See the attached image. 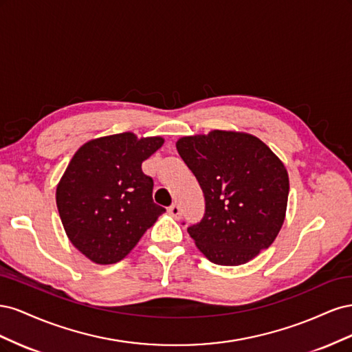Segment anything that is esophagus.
I'll list each match as a JSON object with an SVG mask.
<instances>
[{"label": "esophagus", "instance_id": "obj_1", "mask_svg": "<svg viewBox=\"0 0 352 352\" xmlns=\"http://www.w3.org/2000/svg\"><path fill=\"white\" fill-rule=\"evenodd\" d=\"M168 212L172 214L175 219H180V216H182V210H180L179 204H172L168 207Z\"/></svg>", "mask_w": 352, "mask_h": 352}]
</instances>
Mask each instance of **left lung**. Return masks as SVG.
I'll use <instances>...</instances> for the list:
<instances>
[{"label":"left lung","mask_w":352,"mask_h":352,"mask_svg":"<svg viewBox=\"0 0 352 352\" xmlns=\"http://www.w3.org/2000/svg\"><path fill=\"white\" fill-rule=\"evenodd\" d=\"M176 148L204 192L206 211L188 233L219 265H239L267 250L283 225L289 177L258 138L212 131Z\"/></svg>","instance_id":"8db88e82"}]
</instances>
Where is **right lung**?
Wrapping results in <instances>:
<instances>
[{"instance_id":"obj_1","label":"right lung","mask_w":352,"mask_h":352,"mask_svg":"<svg viewBox=\"0 0 352 352\" xmlns=\"http://www.w3.org/2000/svg\"><path fill=\"white\" fill-rule=\"evenodd\" d=\"M163 142L124 132L92 140L73 155L57 186V208L70 242L91 261L123 260L166 211L142 172Z\"/></svg>"}]
</instances>
